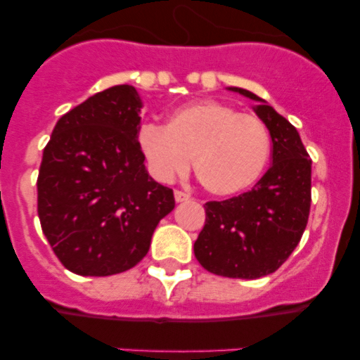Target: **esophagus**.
<instances>
[{
  "label": "esophagus",
  "instance_id": "esophagus-1",
  "mask_svg": "<svg viewBox=\"0 0 360 360\" xmlns=\"http://www.w3.org/2000/svg\"><path fill=\"white\" fill-rule=\"evenodd\" d=\"M174 200L176 202H187V200H191V195L186 191H174Z\"/></svg>",
  "mask_w": 360,
  "mask_h": 360
}]
</instances>
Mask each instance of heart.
Returning a JSON list of instances; mask_svg holds the SVG:
<instances>
[{
    "mask_svg": "<svg viewBox=\"0 0 360 360\" xmlns=\"http://www.w3.org/2000/svg\"><path fill=\"white\" fill-rule=\"evenodd\" d=\"M136 142L157 180H174L186 173L193 158L196 180L216 196L250 189L262 178L270 157L265 122L218 101L178 108L165 128L144 124Z\"/></svg>",
    "mask_w": 360,
    "mask_h": 360,
    "instance_id": "heart-1",
    "label": "heart"
}]
</instances>
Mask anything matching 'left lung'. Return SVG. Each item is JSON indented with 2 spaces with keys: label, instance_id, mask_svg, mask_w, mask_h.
<instances>
[{
  "label": "left lung",
  "instance_id": "8db88e82",
  "mask_svg": "<svg viewBox=\"0 0 360 360\" xmlns=\"http://www.w3.org/2000/svg\"><path fill=\"white\" fill-rule=\"evenodd\" d=\"M254 108L272 139V165L250 191L224 202H207L205 225L195 241L200 265L216 276L257 279L287 262L303 236L311 203V160L297 129L272 106Z\"/></svg>",
  "mask_w": 360,
  "mask_h": 360
}]
</instances>
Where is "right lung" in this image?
<instances>
[{"mask_svg":"<svg viewBox=\"0 0 360 360\" xmlns=\"http://www.w3.org/2000/svg\"><path fill=\"white\" fill-rule=\"evenodd\" d=\"M133 86L98 91L57 120L37 176L41 229L59 262L79 276H113L148 254L173 189L146 171Z\"/></svg>","mask_w":360,"mask_h":360,"instance_id":"add662e5","label":"right lung"}]
</instances>
